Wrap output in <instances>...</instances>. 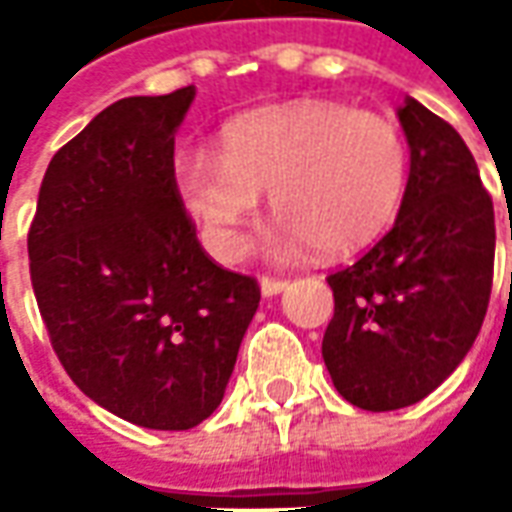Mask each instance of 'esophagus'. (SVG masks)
Here are the masks:
<instances>
[{
  "instance_id": "obj_1",
  "label": "esophagus",
  "mask_w": 512,
  "mask_h": 512,
  "mask_svg": "<svg viewBox=\"0 0 512 512\" xmlns=\"http://www.w3.org/2000/svg\"><path fill=\"white\" fill-rule=\"evenodd\" d=\"M285 288H288V282H285V279H271V277L260 279V293H263V296H277V293H282Z\"/></svg>"
}]
</instances>
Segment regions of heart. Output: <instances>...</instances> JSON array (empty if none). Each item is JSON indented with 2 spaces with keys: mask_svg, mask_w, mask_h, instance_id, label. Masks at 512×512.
<instances>
[{
  "mask_svg": "<svg viewBox=\"0 0 512 512\" xmlns=\"http://www.w3.org/2000/svg\"><path fill=\"white\" fill-rule=\"evenodd\" d=\"M408 180L406 139L392 120L332 101L263 109L219 136V156L186 150L172 167L183 211L219 260H238L263 194L282 216L268 235L279 260L348 255L395 219Z\"/></svg>",
  "mask_w": 512,
  "mask_h": 512,
  "instance_id": "obj_1",
  "label": "heart"
}]
</instances>
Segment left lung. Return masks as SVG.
Here are the masks:
<instances>
[{
  "instance_id": "left-lung-1",
  "label": "left lung",
  "mask_w": 512,
  "mask_h": 512,
  "mask_svg": "<svg viewBox=\"0 0 512 512\" xmlns=\"http://www.w3.org/2000/svg\"><path fill=\"white\" fill-rule=\"evenodd\" d=\"M397 120L411 167L395 224L326 277L334 318L323 362L337 392L365 411L419 403L450 376L480 334L494 282V202L469 147L414 98Z\"/></svg>"
}]
</instances>
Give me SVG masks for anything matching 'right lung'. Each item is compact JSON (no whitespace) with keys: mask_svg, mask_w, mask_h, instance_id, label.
I'll return each mask as SVG.
<instances>
[{"mask_svg":"<svg viewBox=\"0 0 512 512\" xmlns=\"http://www.w3.org/2000/svg\"><path fill=\"white\" fill-rule=\"evenodd\" d=\"M194 87L106 106L51 158L29 274L51 348L84 395L126 422L189 430L222 403L260 304L216 266L175 186Z\"/></svg>","mask_w":512,"mask_h":512,"instance_id":"obj_1","label":"right lung"}]
</instances>
